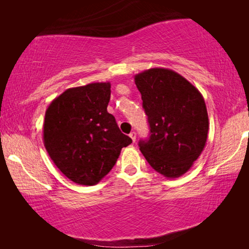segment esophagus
<instances>
[{
	"label": "esophagus",
	"instance_id": "1",
	"mask_svg": "<svg viewBox=\"0 0 249 249\" xmlns=\"http://www.w3.org/2000/svg\"><path fill=\"white\" fill-rule=\"evenodd\" d=\"M129 136H130L131 141L135 142H136V132H135V131H132V132H130V135H129Z\"/></svg>",
	"mask_w": 249,
	"mask_h": 249
}]
</instances>
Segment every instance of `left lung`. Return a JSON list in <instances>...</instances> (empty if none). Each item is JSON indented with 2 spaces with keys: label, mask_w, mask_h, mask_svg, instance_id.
I'll return each mask as SVG.
<instances>
[{
  "label": "left lung",
  "mask_w": 249,
  "mask_h": 249,
  "mask_svg": "<svg viewBox=\"0 0 249 249\" xmlns=\"http://www.w3.org/2000/svg\"><path fill=\"white\" fill-rule=\"evenodd\" d=\"M147 115L149 138L139 149L156 172L178 178L192 168L207 141L209 115L199 90L181 74L152 68L136 74Z\"/></svg>",
  "instance_id": "8db88e82"
}]
</instances>
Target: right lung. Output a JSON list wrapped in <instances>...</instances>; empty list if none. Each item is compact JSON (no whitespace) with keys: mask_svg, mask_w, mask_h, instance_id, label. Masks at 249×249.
<instances>
[{"mask_svg":"<svg viewBox=\"0 0 249 249\" xmlns=\"http://www.w3.org/2000/svg\"><path fill=\"white\" fill-rule=\"evenodd\" d=\"M110 83L69 88L45 112L43 139L50 158L71 181L96 185L111 171L130 137L107 112Z\"/></svg>","mask_w":249,"mask_h":249,"instance_id":"1","label":"right lung"}]
</instances>
